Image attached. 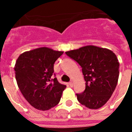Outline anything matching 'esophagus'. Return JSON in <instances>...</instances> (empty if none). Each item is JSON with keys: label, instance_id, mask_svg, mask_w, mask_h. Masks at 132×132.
Returning <instances> with one entry per match:
<instances>
[{"label": "esophagus", "instance_id": "esophagus-1", "mask_svg": "<svg viewBox=\"0 0 132 132\" xmlns=\"http://www.w3.org/2000/svg\"><path fill=\"white\" fill-rule=\"evenodd\" d=\"M68 85L70 86V87H72L73 86V83H72V81H70V82L68 83Z\"/></svg>", "mask_w": 132, "mask_h": 132}]
</instances>
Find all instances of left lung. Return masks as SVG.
Listing matches in <instances>:
<instances>
[{
  "mask_svg": "<svg viewBox=\"0 0 132 132\" xmlns=\"http://www.w3.org/2000/svg\"><path fill=\"white\" fill-rule=\"evenodd\" d=\"M66 54L82 68L86 89L76 94L78 101L90 109L101 108L110 99L118 83L120 64L117 55L108 48L92 45Z\"/></svg>",
  "mask_w": 132,
  "mask_h": 132,
  "instance_id": "obj_1",
  "label": "left lung"
}]
</instances>
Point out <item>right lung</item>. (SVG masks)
I'll return each instance as SVG.
<instances>
[{
	"label": "right lung",
	"instance_id": "right-lung-1",
	"mask_svg": "<svg viewBox=\"0 0 132 132\" xmlns=\"http://www.w3.org/2000/svg\"><path fill=\"white\" fill-rule=\"evenodd\" d=\"M63 53L41 47L24 52L17 59L14 70L18 86L34 108L48 110L60 102L66 86L52 75L55 62Z\"/></svg>",
	"mask_w": 132,
	"mask_h": 132
}]
</instances>
